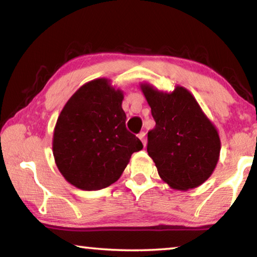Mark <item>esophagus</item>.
Wrapping results in <instances>:
<instances>
[{"label": "esophagus", "instance_id": "34e87169", "mask_svg": "<svg viewBox=\"0 0 257 257\" xmlns=\"http://www.w3.org/2000/svg\"><path fill=\"white\" fill-rule=\"evenodd\" d=\"M145 136H146L145 132H142V133L138 134V137H139V139H141L142 143H143V145H144V146H146V138H145Z\"/></svg>", "mask_w": 257, "mask_h": 257}]
</instances>
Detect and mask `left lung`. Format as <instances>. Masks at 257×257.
Listing matches in <instances>:
<instances>
[{"label":"left lung","mask_w":257,"mask_h":257,"mask_svg":"<svg viewBox=\"0 0 257 257\" xmlns=\"http://www.w3.org/2000/svg\"><path fill=\"white\" fill-rule=\"evenodd\" d=\"M141 88L156 123L147 134V153L160 177L173 189L196 188L210 178L219 161L216 128L184 87L177 86L172 93L149 84Z\"/></svg>","instance_id":"1"}]
</instances>
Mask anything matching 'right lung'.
<instances>
[{"mask_svg":"<svg viewBox=\"0 0 257 257\" xmlns=\"http://www.w3.org/2000/svg\"><path fill=\"white\" fill-rule=\"evenodd\" d=\"M123 94L105 78L81 86L61 111L53 135L59 171L77 188L99 190L119 179L143 144L125 128Z\"/></svg>","mask_w":257,"mask_h":257,"instance_id":"1","label":"right lung"}]
</instances>
